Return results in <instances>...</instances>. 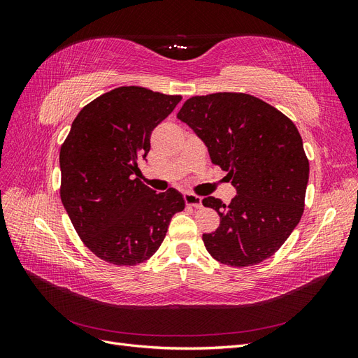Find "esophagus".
I'll use <instances>...</instances> for the list:
<instances>
[{
    "label": "esophagus",
    "mask_w": 358,
    "mask_h": 358,
    "mask_svg": "<svg viewBox=\"0 0 358 358\" xmlns=\"http://www.w3.org/2000/svg\"><path fill=\"white\" fill-rule=\"evenodd\" d=\"M183 199H185V203L187 206H191V208H200L201 206V197L197 196V194H192V192H187L185 196H183Z\"/></svg>",
    "instance_id": "1"
}]
</instances>
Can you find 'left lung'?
<instances>
[{
    "instance_id": "1",
    "label": "left lung",
    "mask_w": 358,
    "mask_h": 358,
    "mask_svg": "<svg viewBox=\"0 0 358 358\" xmlns=\"http://www.w3.org/2000/svg\"><path fill=\"white\" fill-rule=\"evenodd\" d=\"M178 119L203 140L213 164L237 189L230 204L203 199L204 208L221 216L216 231L203 234L208 252L230 267L272 257L305 210L309 159L294 122L243 92L191 96Z\"/></svg>"
}]
</instances>
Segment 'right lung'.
<instances>
[{
  "instance_id": "1",
  "label": "right lung",
  "mask_w": 358,
  "mask_h": 358,
  "mask_svg": "<svg viewBox=\"0 0 358 358\" xmlns=\"http://www.w3.org/2000/svg\"><path fill=\"white\" fill-rule=\"evenodd\" d=\"M182 100L142 86H119L86 104L59 152V194L83 245L106 263L137 266L164 241L180 194L140 180L150 133Z\"/></svg>"
}]
</instances>
